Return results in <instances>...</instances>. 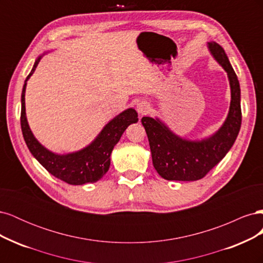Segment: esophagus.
<instances>
[{"instance_id": "34e87169", "label": "esophagus", "mask_w": 263, "mask_h": 263, "mask_svg": "<svg viewBox=\"0 0 263 263\" xmlns=\"http://www.w3.org/2000/svg\"><path fill=\"white\" fill-rule=\"evenodd\" d=\"M137 110H138V113H139L140 115L148 114L149 110H150V104H149L148 102H146V101H142V102L138 103Z\"/></svg>"}]
</instances>
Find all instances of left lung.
Listing matches in <instances>:
<instances>
[{"label": "left lung", "mask_w": 263, "mask_h": 263, "mask_svg": "<svg viewBox=\"0 0 263 263\" xmlns=\"http://www.w3.org/2000/svg\"><path fill=\"white\" fill-rule=\"evenodd\" d=\"M209 49L225 69L230 84L232 101L226 121L211 137L202 140L181 138L159 118L142 117L155 169L169 181H196L204 178L233 147L241 126L240 86L222 47L209 43Z\"/></svg>", "instance_id": "left-lung-1"}]
</instances>
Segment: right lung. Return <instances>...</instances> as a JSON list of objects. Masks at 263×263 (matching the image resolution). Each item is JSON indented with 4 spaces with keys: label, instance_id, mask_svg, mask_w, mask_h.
<instances>
[{
    "label": "right lung",
    "instance_id": "1",
    "mask_svg": "<svg viewBox=\"0 0 263 263\" xmlns=\"http://www.w3.org/2000/svg\"><path fill=\"white\" fill-rule=\"evenodd\" d=\"M42 59L38 57L30 73L27 76L22 91V110L21 127L23 137L26 145L44 168L53 177L71 185H82L86 183H94L103 178L108 171L110 164V154L114 146L121 139L123 133L133 123L138 122V114L134 108L124 110L109 121L102 132L89 146L72 154L57 155L46 149L34 137L26 118L25 112V91L26 82L34 73L37 65Z\"/></svg>",
    "mask_w": 263,
    "mask_h": 263
}]
</instances>
